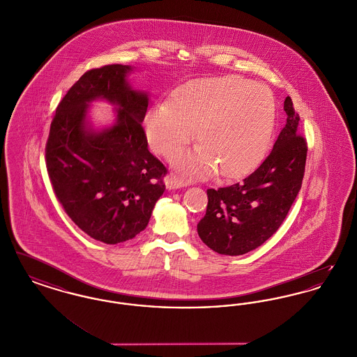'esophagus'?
<instances>
[{"label":"esophagus","mask_w":357,"mask_h":357,"mask_svg":"<svg viewBox=\"0 0 357 357\" xmlns=\"http://www.w3.org/2000/svg\"><path fill=\"white\" fill-rule=\"evenodd\" d=\"M186 185V181H183L182 178H179V176L175 175V174H170V175L166 176V186H167V188H170V190L179 188V187H185Z\"/></svg>","instance_id":"obj_1"}]
</instances>
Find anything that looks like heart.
<instances>
[{
    "mask_svg": "<svg viewBox=\"0 0 357 357\" xmlns=\"http://www.w3.org/2000/svg\"><path fill=\"white\" fill-rule=\"evenodd\" d=\"M146 135L155 151L171 155L191 140L194 150L171 160L190 175L218 167L223 176L250 170L265 155L275 126V100L264 84L239 76L201 77L181 85L171 102H158L146 115Z\"/></svg>",
    "mask_w": 357,
    "mask_h": 357,
    "instance_id": "heart-1",
    "label": "heart"
}]
</instances>
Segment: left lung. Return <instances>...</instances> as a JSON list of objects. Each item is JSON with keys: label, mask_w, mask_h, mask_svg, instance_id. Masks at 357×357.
Wrapping results in <instances>:
<instances>
[{"label": "left lung", "mask_w": 357, "mask_h": 357, "mask_svg": "<svg viewBox=\"0 0 357 357\" xmlns=\"http://www.w3.org/2000/svg\"><path fill=\"white\" fill-rule=\"evenodd\" d=\"M284 111L287 124L259 167L237 183L207 188L206 214L197 229L220 255H245L261 246L278 230L301 190L307 144L290 96Z\"/></svg>", "instance_id": "1"}]
</instances>
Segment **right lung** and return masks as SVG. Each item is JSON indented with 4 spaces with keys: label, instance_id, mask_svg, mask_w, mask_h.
Segmentation results:
<instances>
[{
    "label": "right lung",
    "instance_id": "obj_1",
    "mask_svg": "<svg viewBox=\"0 0 357 357\" xmlns=\"http://www.w3.org/2000/svg\"><path fill=\"white\" fill-rule=\"evenodd\" d=\"M128 66L86 70L59 102L45 146L53 192L89 237L115 245L146 229L163 194L167 167L149 151L142 126L149 99L130 88ZM102 97L120 108L102 133L84 128L86 102Z\"/></svg>",
    "mask_w": 357,
    "mask_h": 357
}]
</instances>
